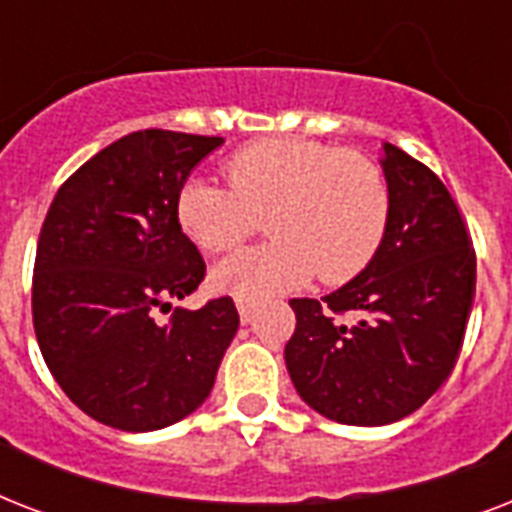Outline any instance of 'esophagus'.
<instances>
[{
	"label": "esophagus",
	"instance_id": "esophagus-1",
	"mask_svg": "<svg viewBox=\"0 0 512 512\" xmlns=\"http://www.w3.org/2000/svg\"><path fill=\"white\" fill-rule=\"evenodd\" d=\"M236 311H239L241 324H249L252 316H255V305L249 303V300H236Z\"/></svg>",
	"mask_w": 512,
	"mask_h": 512
}]
</instances>
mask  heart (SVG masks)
<instances>
[{"mask_svg":"<svg viewBox=\"0 0 512 512\" xmlns=\"http://www.w3.org/2000/svg\"><path fill=\"white\" fill-rule=\"evenodd\" d=\"M231 185L188 180L175 196L185 236L228 252L268 217L271 244L225 257L212 284L236 300H271L311 281L356 279L380 252L390 223L388 177L358 151L305 138L257 140L223 164Z\"/></svg>","mask_w":512,"mask_h":512,"instance_id":"1","label":"heart"}]
</instances>
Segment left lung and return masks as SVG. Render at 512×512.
Segmentation results:
<instances>
[{"mask_svg": "<svg viewBox=\"0 0 512 512\" xmlns=\"http://www.w3.org/2000/svg\"><path fill=\"white\" fill-rule=\"evenodd\" d=\"M390 223L374 260L321 300H289L284 348L305 404L342 425L417 412L452 374L476 297V252L436 172L382 143Z\"/></svg>", "mask_w": 512, "mask_h": 512, "instance_id": "1", "label": "left lung"}]
</instances>
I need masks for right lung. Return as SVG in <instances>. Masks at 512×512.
<instances>
[{"instance_id": "right-lung-1", "label": "right lung", "mask_w": 512, "mask_h": 512, "mask_svg": "<svg viewBox=\"0 0 512 512\" xmlns=\"http://www.w3.org/2000/svg\"><path fill=\"white\" fill-rule=\"evenodd\" d=\"M223 138L124 135L60 185L36 244L31 311L44 364L92 420L127 433L196 412L239 329L231 297L175 308L207 265L175 196Z\"/></svg>"}]
</instances>
